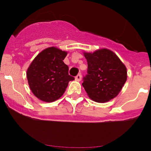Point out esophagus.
<instances>
[{
    "instance_id": "esophagus-1",
    "label": "esophagus",
    "mask_w": 151,
    "mask_h": 151,
    "mask_svg": "<svg viewBox=\"0 0 151 151\" xmlns=\"http://www.w3.org/2000/svg\"><path fill=\"white\" fill-rule=\"evenodd\" d=\"M81 79V74H77V75L75 77V79H76V80H77V81H80Z\"/></svg>"
}]
</instances>
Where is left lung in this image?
I'll list each match as a JSON object with an SVG mask.
<instances>
[{"mask_svg":"<svg viewBox=\"0 0 151 151\" xmlns=\"http://www.w3.org/2000/svg\"><path fill=\"white\" fill-rule=\"evenodd\" d=\"M87 60V74L82 86L93 101L104 103L115 98L127 79L126 66L114 52L101 49L84 52Z\"/></svg>","mask_w":151,"mask_h":151,"instance_id":"1","label":"left lung"}]
</instances>
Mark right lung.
Returning <instances> with one entry per match:
<instances>
[{
  "label": "right lung",
  "instance_id": "add662e5",
  "mask_svg": "<svg viewBox=\"0 0 151 151\" xmlns=\"http://www.w3.org/2000/svg\"><path fill=\"white\" fill-rule=\"evenodd\" d=\"M67 52L55 47L42 50L27 70L31 91L41 101L52 102L65 93L69 81L74 78L69 75V67L63 60Z\"/></svg>",
  "mask_w": 151,
  "mask_h": 151
}]
</instances>
